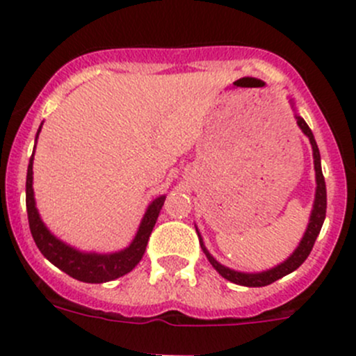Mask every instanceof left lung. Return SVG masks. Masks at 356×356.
<instances>
[{"label":"left lung","mask_w":356,"mask_h":356,"mask_svg":"<svg viewBox=\"0 0 356 356\" xmlns=\"http://www.w3.org/2000/svg\"><path fill=\"white\" fill-rule=\"evenodd\" d=\"M297 124L300 126V129L309 136L310 145H312V152H314V167H316V179H317V191H316V201H314V209H312V215H310V222L309 227H307V232L302 238L300 245L295 249V252L291 254L290 257L282 263L280 266L269 269V271L264 273H256V275H247V273H238L234 271V269H228L225 266H222L220 263H216L211 256L208 254V250L203 247L204 254H207L208 261L211 263V266L223 276V278L228 280L232 283H237V285L242 286H266L275 283L276 280L283 278L286 276L288 273L295 271L302 263L309 257L310 250H312L314 242H316L317 235H319L321 228H323L324 218H326V207H327V200H326V182H324V175L323 170H321V155H319V148H317L316 140H314V134L310 131L307 122L302 118H297ZM201 242V241H200Z\"/></svg>","instance_id":"8db88e82"}]
</instances>
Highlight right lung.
<instances>
[{
  "label": "right lung",
  "instance_id": "1",
  "mask_svg": "<svg viewBox=\"0 0 356 356\" xmlns=\"http://www.w3.org/2000/svg\"><path fill=\"white\" fill-rule=\"evenodd\" d=\"M40 131V129H39ZM39 134V133H37ZM32 160L30 156L29 170H27V215H29V227L32 232V237L35 241V245L39 247L44 257L51 261L54 266H58L71 278L85 283H106L111 280L124 276L131 269L136 266L143 257L145 249H147L148 238L152 235L153 227H155L156 218H159L160 209L163 207L165 196H160L149 204L147 213L143 216L140 230L134 237L133 244L128 249L121 250L115 254H83L78 250L71 249L70 245L63 244L61 241L51 235V232L44 227L40 222L39 213H37L35 201H33V189H32Z\"/></svg>",
  "mask_w": 356,
  "mask_h": 356
}]
</instances>
